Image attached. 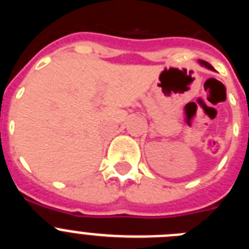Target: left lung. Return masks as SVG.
<instances>
[{
	"instance_id": "8db88e82",
	"label": "left lung",
	"mask_w": 249,
	"mask_h": 249,
	"mask_svg": "<svg viewBox=\"0 0 249 249\" xmlns=\"http://www.w3.org/2000/svg\"><path fill=\"white\" fill-rule=\"evenodd\" d=\"M198 62H199V65H201V66H203V67L208 68V70H211V71H214V68H213L212 66L210 65V63H208V62H206V61H202V59H198Z\"/></svg>"
}]
</instances>
